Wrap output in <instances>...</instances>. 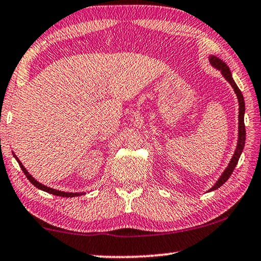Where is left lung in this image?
I'll list each match as a JSON object with an SVG mask.
<instances>
[{"label": "left lung", "mask_w": 261, "mask_h": 261, "mask_svg": "<svg viewBox=\"0 0 261 261\" xmlns=\"http://www.w3.org/2000/svg\"><path fill=\"white\" fill-rule=\"evenodd\" d=\"M208 60H210V63L212 67L215 68L216 70H220L221 73H222V76L224 77V79H226V81L230 84L231 87L233 88V91H235L237 100H238V106H240V108H238V138H237L236 149H235V152H233L232 156L230 159V161H229L226 169H224L223 173L221 174L219 179L216 180V183L208 190V191H214V190L219 189L220 187H222V185L227 182L228 178L230 177L233 169H235V167L237 165L238 160H240V156L243 152V149H244V145H245V125H244L245 102H244V98H243L242 92L240 91V88H238V86L236 85V83L233 82L231 72H230V70H229L228 65L224 63L222 60L214 55H210Z\"/></svg>", "instance_id": "left-lung-1"}]
</instances>
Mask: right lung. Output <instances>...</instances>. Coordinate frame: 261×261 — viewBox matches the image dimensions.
Segmentation results:
<instances>
[{
  "instance_id": "add662e5",
  "label": "right lung",
  "mask_w": 261,
  "mask_h": 261,
  "mask_svg": "<svg viewBox=\"0 0 261 261\" xmlns=\"http://www.w3.org/2000/svg\"><path fill=\"white\" fill-rule=\"evenodd\" d=\"M12 154H14L15 159L17 160V162H18L19 167L21 168V170L24 171V174L26 175V177H28V179L30 180L31 183H32L35 188H38L39 190H42V191L45 192H48L50 194H54V196H60V197H67V198H72V197H79V196H83V194H85V192H64V191H60V190H55L53 188H49V187H46V185H43L42 183L38 182L37 179H35L32 175H31L28 170H26V168L23 166V163L20 162V160L16 156V154L12 152Z\"/></svg>"
}]
</instances>
